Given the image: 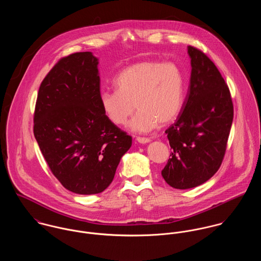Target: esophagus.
Instances as JSON below:
<instances>
[{
    "instance_id": "obj_1",
    "label": "esophagus",
    "mask_w": 261,
    "mask_h": 261,
    "mask_svg": "<svg viewBox=\"0 0 261 261\" xmlns=\"http://www.w3.org/2000/svg\"><path fill=\"white\" fill-rule=\"evenodd\" d=\"M136 140L141 143V144H145V143H149L151 140L149 138H145V137H137Z\"/></svg>"
}]
</instances>
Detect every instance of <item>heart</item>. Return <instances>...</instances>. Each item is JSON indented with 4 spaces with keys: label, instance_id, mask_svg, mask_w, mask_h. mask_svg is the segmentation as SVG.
I'll return each instance as SVG.
<instances>
[{
    "label": "heart",
    "instance_id": "1",
    "mask_svg": "<svg viewBox=\"0 0 261 261\" xmlns=\"http://www.w3.org/2000/svg\"><path fill=\"white\" fill-rule=\"evenodd\" d=\"M116 91H103L100 106L115 125L126 124L135 106L139 109L130 122L136 132H149L179 114L184 96L183 74L171 61H142L122 70L114 81Z\"/></svg>",
    "mask_w": 261,
    "mask_h": 261
}]
</instances>
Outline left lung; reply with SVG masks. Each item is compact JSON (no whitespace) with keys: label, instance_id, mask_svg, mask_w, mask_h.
I'll return each instance as SVG.
<instances>
[{"label":"left lung","instance_id":"8db88e82","mask_svg":"<svg viewBox=\"0 0 261 261\" xmlns=\"http://www.w3.org/2000/svg\"><path fill=\"white\" fill-rule=\"evenodd\" d=\"M191 77L176 122L165 133L171 147L162 177L171 187L188 189L209 180L219 169L233 120L229 88L214 63L188 46Z\"/></svg>","mask_w":261,"mask_h":261}]
</instances>
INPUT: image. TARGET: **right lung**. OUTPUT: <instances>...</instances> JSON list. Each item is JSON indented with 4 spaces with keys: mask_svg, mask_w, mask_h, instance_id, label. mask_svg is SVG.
<instances>
[{
    "mask_svg": "<svg viewBox=\"0 0 261 261\" xmlns=\"http://www.w3.org/2000/svg\"><path fill=\"white\" fill-rule=\"evenodd\" d=\"M98 63L91 52L60 59L41 83L34 113V135L52 173L83 195L111 184L132 145L101 109Z\"/></svg>",
    "mask_w": 261,
    "mask_h": 261,
    "instance_id": "add662e5",
    "label": "right lung"
}]
</instances>
